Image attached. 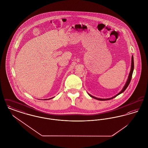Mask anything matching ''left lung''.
Segmentation results:
<instances>
[{
    "label": "left lung",
    "instance_id": "8db88e82",
    "mask_svg": "<svg viewBox=\"0 0 148 148\" xmlns=\"http://www.w3.org/2000/svg\"><path fill=\"white\" fill-rule=\"evenodd\" d=\"M134 58H133V56H132V64H131V69H130V73H129V77H128V78H127V82H126L125 84V85H124V88H123V89L121 90V92H119V93H118L117 95H116L115 96L113 97V98H111L109 99L98 98H96V97H93V96H92V95H91L90 94H89V93H88V94L89 95V96H90V97H91L92 98L95 99H97V100H101V101H103V100H110V99H112L115 98L116 96H118V95H119V94H120L121 93L123 92H124V91L126 90V89H127V87L128 86V85H129V84H130V81H131V79H132V75H133V71H134Z\"/></svg>",
    "mask_w": 148,
    "mask_h": 148
}]
</instances>
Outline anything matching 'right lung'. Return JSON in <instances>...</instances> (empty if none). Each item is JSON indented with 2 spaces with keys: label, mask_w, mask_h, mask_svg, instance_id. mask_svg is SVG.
<instances>
[{
  "label": "right lung",
  "mask_w": 148,
  "mask_h": 148,
  "mask_svg": "<svg viewBox=\"0 0 148 148\" xmlns=\"http://www.w3.org/2000/svg\"><path fill=\"white\" fill-rule=\"evenodd\" d=\"M53 98H54V97H53ZM52 98H50V99H52Z\"/></svg>",
  "instance_id": "right-lung-1"
}]
</instances>
